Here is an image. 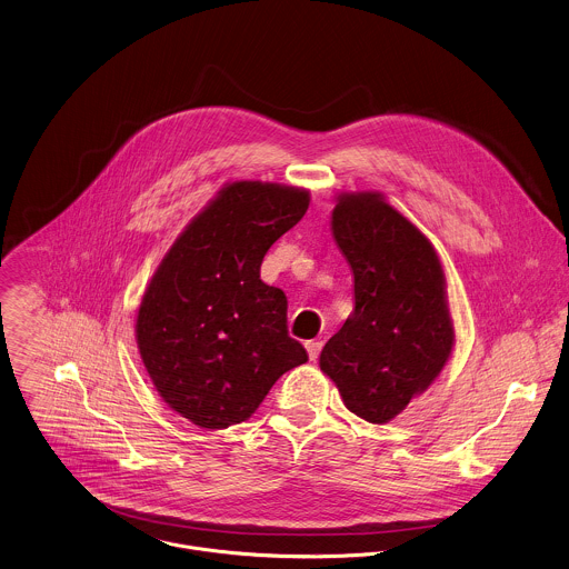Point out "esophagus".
<instances>
[{"mask_svg":"<svg viewBox=\"0 0 569 569\" xmlns=\"http://www.w3.org/2000/svg\"><path fill=\"white\" fill-rule=\"evenodd\" d=\"M321 347H323V342L321 341L306 342V349H308V356H310V360H317V358H319V353H321Z\"/></svg>","mask_w":569,"mask_h":569,"instance_id":"obj_1","label":"esophagus"}]
</instances>
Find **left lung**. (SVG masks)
<instances>
[{"instance_id": "obj_1", "label": "left lung", "mask_w": 569, "mask_h": 569, "mask_svg": "<svg viewBox=\"0 0 569 569\" xmlns=\"http://www.w3.org/2000/svg\"><path fill=\"white\" fill-rule=\"evenodd\" d=\"M332 234L353 272V312L319 365L351 413L385 425L451 358L447 277L429 237L378 191L337 196Z\"/></svg>"}]
</instances>
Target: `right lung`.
Instances as JSON below:
<instances>
[{"mask_svg": "<svg viewBox=\"0 0 569 569\" xmlns=\"http://www.w3.org/2000/svg\"><path fill=\"white\" fill-rule=\"evenodd\" d=\"M310 207V191L239 180L178 234L136 317V342L158 396L200 429L248 420L270 387L303 365L288 337V299L266 286L268 248Z\"/></svg>", "mask_w": 569, "mask_h": 569, "instance_id": "obj_1", "label": "right lung"}]
</instances>
